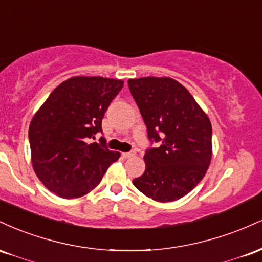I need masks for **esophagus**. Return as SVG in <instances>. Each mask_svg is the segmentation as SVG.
Instances as JSON below:
<instances>
[{
    "label": "esophagus",
    "instance_id": "1",
    "mask_svg": "<svg viewBox=\"0 0 262 262\" xmlns=\"http://www.w3.org/2000/svg\"><path fill=\"white\" fill-rule=\"evenodd\" d=\"M135 155L134 151H130V152H122V156L124 159H128V158H133V156Z\"/></svg>",
    "mask_w": 262,
    "mask_h": 262
}]
</instances>
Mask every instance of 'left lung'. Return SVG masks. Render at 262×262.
Returning a JSON list of instances; mask_svg holds the SVG:
<instances>
[{
    "instance_id": "1",
    "label": "left lung",
    "mask_w": 262,
    "mask_h": 262,
    "mask_svg": "<svg viewBox=\"0 0 262 262\" xmlns=\"http://www.w3.org/2000/svg\"><path fill=\"white\" fill-rule=\"evenodd\" d=\"M129 90L159 148L145 151V171L133 180L141 193L172 202L191 192L206 175L212 159V124L181 83L170 77L128 81Z\"/></svg>"
}]
</instances>
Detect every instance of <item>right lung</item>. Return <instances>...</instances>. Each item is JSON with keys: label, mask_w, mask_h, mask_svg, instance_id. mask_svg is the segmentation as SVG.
I'll list each match as a JSON object with an SVG mask.
<instances>
[{"label": "right lung", "mask_w": 262, "mask_h": 262, "mask_svg": "<svg viewBox=\"0 0 262 262\" xmlns=\"http://www.w3.org/2000/svg\"><path fill=\"white\" fill-rule=\"evenodd\" d=\"M122 80L75 76L50 93L29 125L32 165L56 196L79 198L101 182L118 151L90 138L102 133V119L123 87Z\"/></svg>", "instance_id": "add662e5"}]
</instances>
